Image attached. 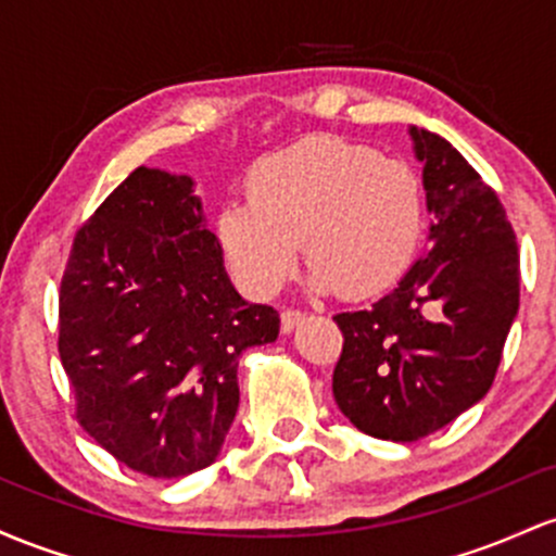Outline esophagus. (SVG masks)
I'll return each instance as SVG.
<instances>
[{"mask_svg":"<svg viewBox=\"0 0 556 556\" xmlns=\"http://www.w3.org/2000/svg\"><path fill=\"white\" fill-rule=\"evenodd\" d=\"M302 320H304V312L283 309L280 312V330H283V333H291V330H294Z\"/></svg>","mask_w":556,"mask_h":556,"instance_id":"obj_1","label":"esophagus"}]
</instances>
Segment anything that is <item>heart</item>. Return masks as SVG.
<instances>
[{
  "label": "heart",
  "mask_w": 556,
  "mask_h": 556,
  "mask_svg": "<svg viewBox=\"0 0 556 556\" xmlns=\"http://www.w3.org/2000/svg\"><path fill=\"white\" fill-rule=\"evenodd\" d=\"M249 202L223 204L217 241L257 296L294 273L304 241L312 289L365 299L413 265L426 226L422 186L404 160L339 139H307L249 176Z\"/></svg>",
  "instance_id": "heart-1"
}]
</instances>
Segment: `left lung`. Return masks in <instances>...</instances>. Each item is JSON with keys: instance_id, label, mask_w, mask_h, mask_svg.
<instances>
[{"instance_id": "left-lung-1", "label": "left lung", "mask_w": 556, "mask_h": 556, "mask_svg": "<svg viewBox=\"0 0 556 556\" xmlns=\"http://www.w3.org/2000/svg\"><path fill=\"white\" fill-rule=\"evenodd\" d=\"M428 252L372 307L336 315L339 409L362 433L417 441L489 394L520 307V254L498 197L439 134L409 126Z\"/></svg>"}]
</instances>
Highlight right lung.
Masks as SVG:
<instances>
[{
  "instance_id": "right-lung-1",
  "label": "right lung",
  "mask_w": 556,
  "mask_h": 556,
  "mask_svg": "<svg viewBox=\"0 0 556 556\" xmlns=\"http://www.w3.org/2000/svg\"><path fill=\"white\" fill-rule=\"evenodd\" d=\"M280 317L230 283L194 178L136 167L76 233L60 359L86 433L149 478L212 465L239 409V359Z\"/></svg>"
}]
</instances>
